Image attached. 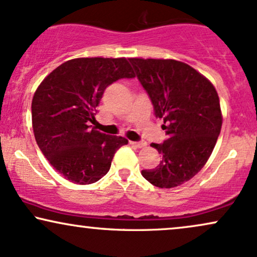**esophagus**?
<instances>
[{
  "label": "esophagus",
  "mask_w": 257,
  "mask_h": 257,
  "mask_svg": "<svg viewBox=\"0 0 257 257\" xmlns=\"http://www.w3.org/2000/svg\"><path fill=\"white\" fill-rule=\"evenodd\" d=\"M130 144L134 145V147H136V148H144L145 145H147L145 142H130Z\"/></svg>",
  "instance_id": "34e87169"
}]
</instances>
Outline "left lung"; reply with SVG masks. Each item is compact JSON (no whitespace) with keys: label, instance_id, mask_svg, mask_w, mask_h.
Here are the masks:
<instances>
[{"label":"left lung","instance_id":"1","mask_svg":"<svg viewBox=\"0 0 257 257\" xmlns=\"http://www.w3.org/2000/svg\"><path fill=\"white\" fill-rule=\"evenodd\" d=\"M137 78L163 119L167 139L153 143L162 155L154 169L142 170L151 185L173 188L191 180L207 162L221 128L216 88L192 66L174 59L130 58Z\"/></svg>","mask_w":257,"mask_h":257}]
</instances>
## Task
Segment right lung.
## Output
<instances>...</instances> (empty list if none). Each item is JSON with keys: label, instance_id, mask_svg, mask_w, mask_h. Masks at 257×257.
Segmentation results:
<instances>
[{"label": "right lung", "instance_id": "add662e5", "mask_svg": "<svg viewBox=\"0 0 257 257\" xmlns=\"http://www.w3.org/2000/svg\"><path fill=\"white\" fill-rule=\"evenodd\" d=\"M130 59L76 58L46 76L32 100L37 144L69 181L90 185L108 173L114 154L127 139L101 134L95 121L103 91L120 78H134Z\"/></svg>", "mask_w": 257, "mask_h": 257}]
</instances>
